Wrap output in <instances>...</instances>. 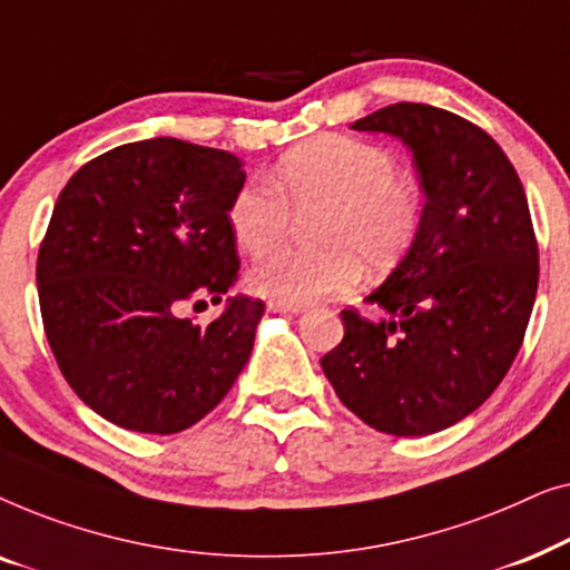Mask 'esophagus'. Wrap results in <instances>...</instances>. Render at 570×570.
<instances>
[{
  "label": "esophagus",
  "mask_w": 570,
  "mask_h": 570,
  "mask_svg": "<svg viewBox=\"0 0 570 570\" xmlns=\"http://www.w3.org/2000/svg\"><path fill=\"white\" fill-rule=\"evenodd\" d=\"M269 311H277V314H301L303 306H295V303H283V301H269Z\"/></svg>",
  "instance_id": "obj_1"
}]
</instances>
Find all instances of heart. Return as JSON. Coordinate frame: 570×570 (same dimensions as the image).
<instances>
[{
    "mask_svg": "<svg viewBox=\"0 0 570 570\" xmlns=\"http://www.w3.org/2000/svg\"><path fill=\"white\" fill-rule=\"evenodd\" d=\"M269 180L248 178L228 205L233 238L254 259L283 244L291 209L322 207L314 217L318 246L272 254L248 275V285L269 301L303 306L353 291L363 262L371 269L392 267L420 228L423 191L396 168L394 155L371 139H308L275 163Z\"/></svg>",
    "mask_w": 570,
    "mask_h": 570,
    "instance_id": "b5f03b06",
    "label": "heart"
}]
</instances>
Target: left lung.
<instances>
[{
  "instance_id": "left-lung-1",
  "label": "left lung",
  "mask_w": 570,
  "mask_h": 570,
  "mask_svg": "<svg viewBox=\"0 0 570 570\" xmlns=\"http://www.w3.org/2000/svg\"><path fill=\"white\" fill-rule=\"evenodd\" d=\"M412 150L425 207L410 252L368 303L342 311L345 337L322 357L340 402L392 435L459 423L495 392L532 316L540 252L517 168L488 131L428 104L353 124Z\"/></svg>"
}]
</instances>
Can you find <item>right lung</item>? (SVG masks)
<instances>
[{
	"label": "right lung",
	"mask_w": 570,
	"mask_h": 570,
	"mask_svg": "<svg viewBox=\"0 0 570 570\" xmlns=\"http://www.w3.org/2000/svg\"><path fill=\"white\" fill-rule=\"evenodd\" d=\"M236 155L174 137L119 145L61 189L38 248L46 340L61 376L108 423L178 433L215 410L252 355L264 303L184 318L238 279L228 228Z\"/></svg>",
	"instance_id": "obj_1"
}]
</instances>
